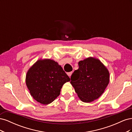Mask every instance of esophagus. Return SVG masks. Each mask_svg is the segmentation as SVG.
I'll return each mask as SVG.
<instances>
[{
	"instance_id": "obj_1",
	"label": "esophagus",
	"mask_w": 132,
	"mask_h": 132,
	"mask_svg": "<svg viewBox=\"0 0 132 132\" xmlns=\"http://www.w3.org/2000/svg\"><path fill=\"white\" fill-rule=\"evenodd\" d=\"M72 73H73L72 71H71V72L68 73V76H69V77H71V74H72Z\"/></svg>"
}]
</instances>
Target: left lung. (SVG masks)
<instances>
[{
    "mask_svg": "<svg viewBox=\"0 0 132 132\" xmlns=\"http://www.w3.org/2000/svg\"><path fill=\"white\" fill-rule=\"evenodd\" d=\"M78 64L79 69L71 76L70 83L82 101L92 102L100 96L109 84V72L98 59L92 57Z\"/></svg>",
    "mask_w": 132,
    "mask_h": 132,
    "instance_id": "1",
    "label": "left lung"
}]
</instances>
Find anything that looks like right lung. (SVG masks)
Returning a JSON list of instances; mask_svg holds the SVG:
<instances>
[{
    "label": "right lung",
    "instance_id": "right-lung-1",
    "mask_svg": "<svg viewBox=\"0 0 132 132\" xmlns=\"http://www.w3.org/2000/svg\"><path fill=\"white\" fill-rule=\"evenodd\" d=\"M70 79L61 65L53 60H38L28 70L26 84L33 98L43 105L53 102L62 86Z\"/></svg>",
    "mask_w": 132,
    "mask_h": 132
}]
</instances>
